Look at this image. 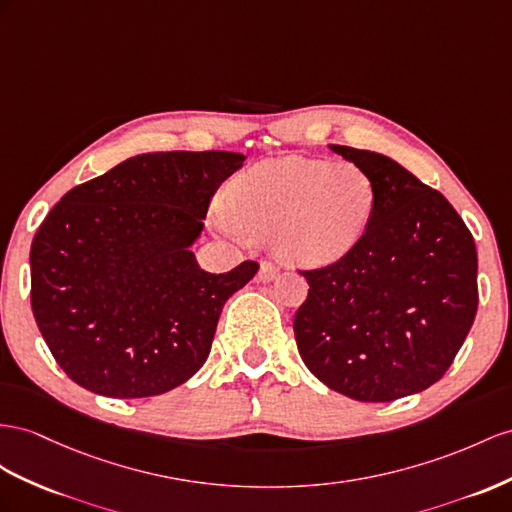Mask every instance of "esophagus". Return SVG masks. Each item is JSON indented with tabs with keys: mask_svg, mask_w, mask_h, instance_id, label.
<instances>
[{
	"mask_svg": "<svg viewBox=\"0 0 512 512\" xmlns=\"http://www.w3.org/2000/svg\"><path fill=\"white\" fill-rule=\"evenodd\" d=\"M279 277V270L274 268L270 261H261V266H259V272H257V281H261V283H270V281H274Z\"/></svg>",
	"mask_w": 512,
	"mask_h": 512,
	"instance_id": "1",
	"label": "esophagus"
}]
</instances>
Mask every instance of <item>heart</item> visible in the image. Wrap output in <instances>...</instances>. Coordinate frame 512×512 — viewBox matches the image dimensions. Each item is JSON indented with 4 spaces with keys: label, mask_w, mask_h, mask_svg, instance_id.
<instances>
[{
    "label": "heart",
    "mask_w": 512,
    "mask_h": 512,
    "mask_svg": "<svg viewBox=\"0 0 512 512\" xmlns=\"http://www.w3.org/2000/svg\"><path fill=\"white\" fill-rule=\"evenodd\" d=\"M376 201V183L365 168L285 155L235 177L231 205L216 201L212 218L233 238H270L285 264L324 268L359 246Z\"/></svg>",
    "instance_id": "heart-1"
}]
</instances>
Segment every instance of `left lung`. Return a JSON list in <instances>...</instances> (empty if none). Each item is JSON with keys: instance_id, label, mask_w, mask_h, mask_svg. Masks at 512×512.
Segmentation results:
<instances>
[{"instance_id": "left-lung-1", "label": "left lung", "mask_w": 512, "mask_h": 512, "mask_svg": "<svg viewBox=\"0 0 512 512\" xmlns=\"http://www.w3.org/2000/svg\"><path fill=\"white\" fill-rule=\"evenodd\" d=\"M329 149L368 170L378 201L355 251L300 272L296 346L329 389L391 402L435 385L461 350L478 309L476 244L448 199L396 160Z\"/></svg>"}]
</instances>
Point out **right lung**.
Listing matches in <instances>:
<instances>
[{
	"label": "right lung",
	"mask_w": 512,
	"mask_h": 512,
	"mask_svg": "<svg viewBox=\"0 0 512 512\" xmlns=\"http://www.w3.org/2000/svg\"><path fill=\"white\" fill-rule=\"evenodd\" d=\"M231 151L142 153L75 186L30 248L32 311L73 383L108 398H149L201 370L220 311L255 261L205 272L192 253Z\"/></svg>",
	"instance_id": "add662e5"
}]
</instances>
